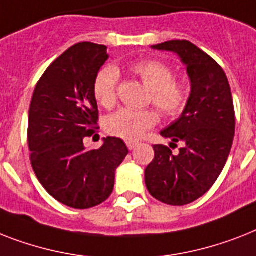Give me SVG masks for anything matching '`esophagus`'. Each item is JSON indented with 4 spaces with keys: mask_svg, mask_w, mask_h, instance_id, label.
Here are the masks:
<instances>
[{
    "mask_svg": "<svg viewBox=\"0 0 256 256\" xmlns=\"http://www.w3.org/2000/svg\"><path fill=\"white\" fill-rule=\"evenodd\" d=\"M126 146H128V148L132 151V150H134L135 147L138 146V142H132V140H128V142H126Z\"/></svg>",
    "mask_w": 256,
    "mask_h": 256,
    "instance_id": "1",
    "label": "esophagus"
}]
</instances>
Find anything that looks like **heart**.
<instances>
[{"label": "heart", "instance_id": "1", "mask_svg": "<svg viewBox=\"0 0 256 256\" xmlns=\"http://www.w3.org/2000/svg\"><path fill=\"white\" fill-rule=\"evenodd\" d=\"M135 74L150 90V102L166 118H175L188 101V88L182 81L174 78V70L159 60H140L130 66ZM118 70L114 67L100 70L93 82V93L101 106L110 109L117 102ZM152 110L121 109L110 114L104 122L105 132L124 140H136L156 124Z\"/></svg>", "mask_w": 256, "mask_h": 256}]
</instances>
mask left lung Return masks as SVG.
<instances>
[{"mask_svg":"<svg viewBox=\"0 0 256 256\" xmlns=\"http://www.w3.org/2000/svg\"><path fill=\"white\" fill-rule=\"evenodd\" d=\"M151 48L174 52L186 67L190 93L182 116L162 130L170 146L183 143L178 156L155 144V158L144 171L151 196L182 206L200 198L221 175L236 132L232 90L214 59L188 40H168Z\"/></svg>","mask_w":256,"mask_h":256,"instance_id":"obj_1","label":"left lung"}]
</instances>
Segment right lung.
I'll return each mask as SVG.
<instances>
[{
	"label": "right lung",
	"instance_id": "add662e5",
	"mask_svg": "<svg viewBox=\"0 0 256 256\" xmlns=\"http://www.w3.org/2000/svg\"><path fill=\"white\" fill-rule=\"evenodd\" d=\"M106 46L82 42L50 66L35 86L28 110L27 140L35 175L59 202L88 209L106 200L116 170L128 150L120 138H104L86 150L98 109L93 82L109 55Z\"/></svg>",
	"mask_w": 256,
	"mask_h": 256
}]
</instances>
